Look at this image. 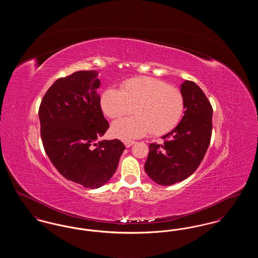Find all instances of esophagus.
<instances>
[{
  "instance_id": "esophagus-1",
  "label": "esophagus",
  "mask_w": 258,
  "mask_h": 258,
  "mask_svg": "<svg viewBox=\"0 0 258 258\" xmlns=\"http://www.w3.org/2000/svg\"><path fill=\"white\" fill-rule=\"evenodd\" d=\"M123 143H124L125 147L130 148L135 144V140H125V141H123Z\"/></svg>"
}]
</instances>
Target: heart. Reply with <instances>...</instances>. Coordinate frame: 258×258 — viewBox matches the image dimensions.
<instances>
[{
  "label": "heart",
  "instance_id": "obj_1",
  "mask_svg": "<svg viewBox=\"0 0 258 258\" xmlns=\"http://www.w3.org/2000/svg\"><path fill=\"white\" fill-rule=\"evenodd\" d=\"M102 112L111 119L130 114L135 116L112 123L111 133L118 138L128 140L147 135H166L180 123L184 113L182 92L176 87L150 76L130 78L120 90L108 88L100 96Z\"/></svg>",
  "mask_w": 258,
  "mask_h": 258
}]
</instances>
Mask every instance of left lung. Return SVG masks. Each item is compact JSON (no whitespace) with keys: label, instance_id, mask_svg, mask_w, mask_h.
<instances>
[{"label":"left lung","instance_id":"left-lung-1","mask_svg":"<svg viewBox=\"0 0 258 258\" xmlns=\"http://www.w3.org/2000/svg\"><path fill=\"white\" fill-rule=\"evenodd\" d=\"M184 115L178 125L163 135V144L149 145L145 171L161 185L181 182L196 171L207 152L212 136L213 108L199 86L185 80L181 86Z\"/></svg>","mask_w":258,"mask_h":258}]
</instances>
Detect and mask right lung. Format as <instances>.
<instances>
[{
    "label": "right lung",
    "mask_w": 258,
    "mask_h": 258,
    "mask_svg": "<svg viewBox=\"0 0 258 258\" xmlns=\"http://www.w3.org/2000/svg\"><path fill=\"white\" fill-rule=\"evenodd\" d=\"M96 71H80L56 80L42 98L38 117L44 151L67 180L97 188L116 171L125 149L119 139L98 138L109 123L99 104Z\"/></svg>",
    "instance_id": "obj_1"
}]
</instances>
